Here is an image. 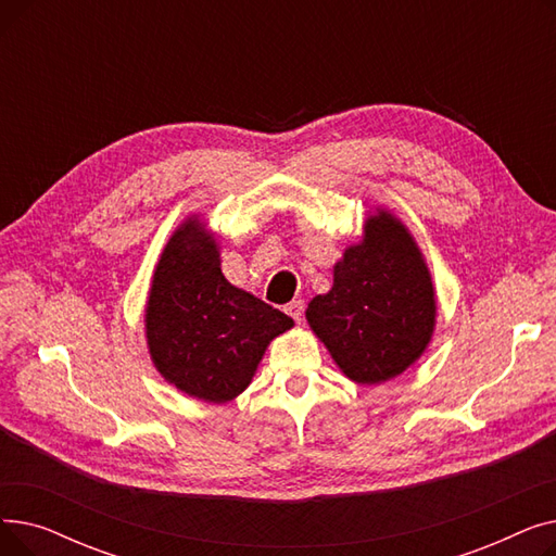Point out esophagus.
Segmentation results:
<instances>
[{"instance_id":"esophagus-1","label":"esophagus","mask_w":556,"mask_h":556,"mask_svg":"<svg viewBox=\"0 0 556 556\" xmlns=\"http://www.w3.org/2000/svg\"><path fill=\"white\" fill-rule=\"evenodd\" d=\"M286 313L295 319V323L300 325L302 319H304V302L302 300H295V302H290L288 306H286Z\"/></svg>"}]
</instances>
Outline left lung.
<instances>
[{
  "mask_svg": "<svg viewBox=\"0 0 556 556\" xmlns=\"http://www.w3.org/2000/svg\"><path fill=\"white\" fill-rule=\"evenodd\" d=\"M434 315L426 261L410 231L383 210L336 263L333 288L306 308L338 367L363 386L386 383L410 367L432 338Z\"/></svg>",
  "mask_w": 556,
  "mask_h": 556,
  "instance_id": "obj_1",
  "label": "left lung"
}]
</instances>
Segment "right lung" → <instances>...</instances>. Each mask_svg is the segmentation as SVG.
<instances>
[{"label":"right lung","instance_id":"obj_1","mask_svg":"<svg viewBox=\"0 0 556 556\" xmlns=\"http://www.w3.org/2000/svg\"><path fill=\"white\" fill-rule=\"evenodd\" d=\"M286 313L231 286L216 239L198 218L168 239L146 304V340L157 371L180 392L225 403L252 381Z\"/></svg>","mask_w":556,"mask_h":556}]
</instances>
